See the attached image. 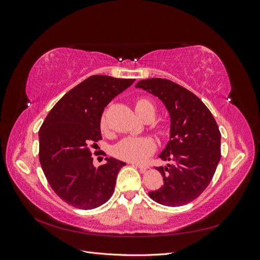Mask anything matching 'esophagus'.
<instances>
[{
  "label": "esophagus",
  "mask_w": 260,
  "mask_h": 260,
  "mask_svg": "<svg viewBox=\"0 0 260 260\" xmlns=\"http://www.w3.org/2000/svg\"><path fill=\"white\" fill-rule=\"evenodd\" d=\"M132 166H136V167H138V168H140V169H142V170H145V169H147L148 167L147 166H145V165H141V164H138V162H133V161H131L130 162Z\"/></svg>",
  "instance_id": "34e87169"
}]
</instances>
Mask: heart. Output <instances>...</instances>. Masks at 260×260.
Instances as JSON below:
<instances>
[{
	"label": "heart",
	"instance_id": "obj_1",
	"mask_svg": "<svg viewBox=\"0 0 260 260\" xmlns=\"http://www.w3.org/2000/svg\"><path fill=\"white\" fill-rule=\"evenodd\" d=\"M135 109L141 119L144 120L146 118H151L152 120L154 119L155 106L153 102L148 99H139L135 104ZM100 124L102 131H106L107 124L105 116L101 118ZM158 131L161 135H165L167 132V128L165 125H160ZM155 142L149 138H125L115 146V154L121 159L133 162H141L144 161L155 151Z\"/></svg>",
	"mask_w": 260,
	"mask_h": 260
}]
</instances>
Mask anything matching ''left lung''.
<instances>
[{
  "instance_id": "8db88e82",
  "label": "left lung",
  "mask_w": 260,
  "mask_h": 260,
  "mask_svg": "<svg viewBox=\"0 0 260 260\" xmlns=\"http://www.w3.org/2000/svg\"><path fill=\"white\" fill-rule=\"evenodd\" d=\"M136 88L158 98L170 118L169 141L158 155L168 160L156 167L164 184L148 192L149 198L165 206H182L194 201L208 186L220 160L221 135L214 116L188 90L160 78L141 80Z\"/></svg>"
}]
</instances>
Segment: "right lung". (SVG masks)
<instances>
[{
	"mask_svg": "<svg viewBox=\"0 0 260 260\" xmlns=\"http://www.w3.org/2000/svg\"><path fill=\"white\" fill-rule=\"evenodd\" d=\"M133 82L91 76L67 92L43 121L39 131L41 167L54 192L69 205L93 209L112 196L125 162L106 157L104 165L94 167L91 145L102 139L104 108Z\"/></svg>",
	"mask_w": 260,
	"mask_h": 260,
	"instance_id": "obj_1",
	"label": "right lung"
}]
</instances>
